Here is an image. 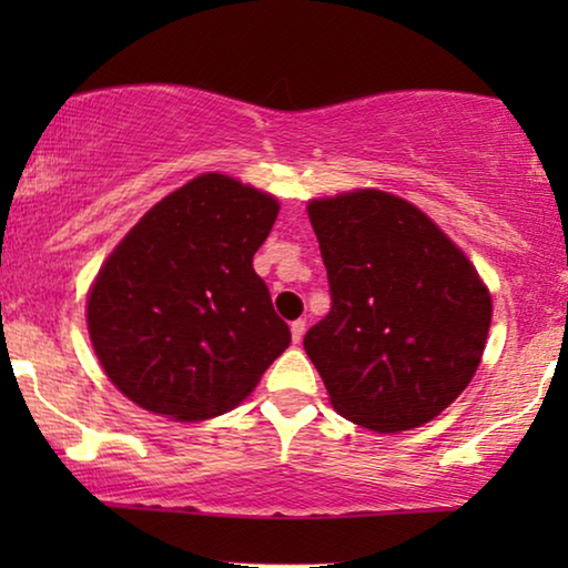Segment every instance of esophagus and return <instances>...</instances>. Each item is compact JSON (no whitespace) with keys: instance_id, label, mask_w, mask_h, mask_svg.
Returning a JSON list of instances; mask_svg holds the SVG:
<instances>
[{"instance_id":"obj_1","label":"esophagus","mask_w":568,"mask_h":568,"mask_svg":"<svg viewBox=\"0 0 568 568\" xmlns=\"http://www.w3.org/2000/svg\"><path fill=\"white\" fill-rule=\"evenodd\" d=\"M305 321H302V317H300V321H294L292 323V338H294V344H300V341L302 338H305Z\"/></svg>"}]
</instances>
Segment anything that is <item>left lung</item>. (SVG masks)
<instances>
[{"label": "left lung", "instance_id": "8db88e82", "mask_svg": "<svg viewBox=\"0 0 568 568\" xmlns=\"http://www.w3.org/2000/svg\"><path fill=\"white\" fill-rule=\"evenodd\" d=\"M331 313L305 336L331 406L379 434L439 416L476 375L491 294L460 247L408 201L359 189L307 204Z\"/></svg>", "mask_w": 568, "mask_h": 568}]
</instances>
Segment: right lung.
<instances>
[{
	"label": "right lung",
	"instance_id": "1",
	"mask_svg": "<svg viewBox=\"0 0 568 568\" xmlns=\"http://www.w3.org/2000/svg\"><path fill=\"white\" fill-rule=\"evenodd\" d=\"M278 201L204 173L154 204L108 255L88 297L92 348L111 383L152 414H227L290 346L253 255Z\"/></svg>",
	"mask_w": 568,
	"mask_h": 568
}]
</instances>
